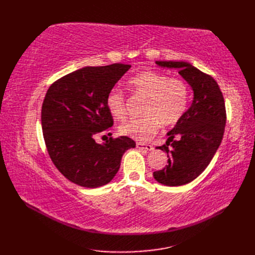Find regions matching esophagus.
I'll return each mask as SVG.
<instances>
[{
	"mask_svg": "<svg viewBox=\"0 0 255 255\" xmlns=\"http://www.w3.org/2000/svg\"><path fill=\"white\" fill-rule=\"evenodd\" d=\"M137 149L139 150H144V151H151L153 149V147L151 144L148 143H142V142H137Z\"/></svg>",
	"mask_w": 255,
	"mask_h": 255,
	"instance_id": "obj_1",
	"label": "esophagus"
}]
</instances>
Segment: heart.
Wrapping results in <instances>:
<instances>
[{
    "label": "heart",
    "mask_w": 255,
    "mask_h": 255,
    "mask_svg": "<svg viewBox=\"0 0 255 255\" xmlns=\"http://www.w3.org/2000/svg\"><path fill=\"white\" fill-rule=\"evenodd\" d=\"M128 86L137 95L147 99L143 118L122 124L118 131L123 136L145 141L161 126L171 127L184 116L188 105V88L180 79H170L164 73L142 71L128 81ZM107 110L117 119L127 114L126 99L121 90L113 89L106 97Z\"/></svg>",
    "instance_id": "obj_1"
}]
</instances>
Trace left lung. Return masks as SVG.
<instances>
[{"label":"left lung","instance_id":"obj_1","mask_svg":"<svg viewBox=\"0 0 255 255\" xmlns=\"http://www.w3.org/2000/svg\"><path fill=\"white\" fill-rule=\"evenodd\" d=\"M159 67L177 69L191 85L193 102L174 128L167 132L165 144L158 149L167 154V165L153 172L155 181L166 186L192 182L208 166L224 137L226 108L217 82L185 61H155Z\"/></svg>","mask_w":255,"mask_h":255}]
</instances>
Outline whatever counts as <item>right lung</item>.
<instances>
[{"label":"right lung","mask_w":255,"mask_h":255,"mask_svg":"<svg viewBox=\"0 0 255 255\" xmlns=\"http://www.w3.org/2000/svg\"><path fill=\"white\" fill-rule=\"evenodd\" d=\"M130 64L85 67L56 81L41 107V127L50 158L70 182L88 188L110 183L123 154L136 147L126 136L97 143L113 124L106 97Z\"/></svg>","instance_id":"obj_1"}]
</instances>
